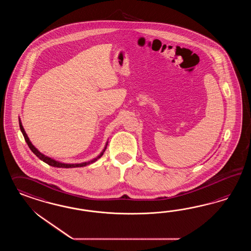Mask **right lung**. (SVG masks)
Returning a JSON list of instances; mask_svg holds the SVG:
<instances>
[{"instance_id": "obj_1", "label": "right lung", "mask_w": 251, "mask_h": 251, "mask_svg": "<svg viewBox=\"0 0 251 251\" xmlns=\"http://www.w3.org/2000/svg\"><path fill=\"white\" fill-rule=\"evenodd\" d=\"M19 127H20V129H21V131H22V133H23L24 138H25V142H26V144L28 145V147L30 148L31 151L34 152L37 156H38V158L40 160H42L43 162H45L46 164H48V165H50V166H51V167H62V168H73V167H85V166H88V165H90V164H93V163H95L97 160H99L102 155H103V153L105 152V150L106 149V146H107V143L108 142H106V145H105V147H104V149L102 150V152L99 153V155L96 157V158H94V159L90 160V161H87V162H83V163H77V164H67V163H62V162H60V161H57V160L53 159V158H51V157H49V156H47L45 155L44 153H42V152H39L38 149L34 146V145H32V143L30 142V140H29V138L27 136V134L25 133V129H24L23 125H22V122H21V120H20V118H19Z\"/></svg>"}]
</instances>
